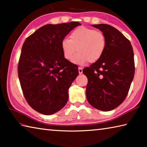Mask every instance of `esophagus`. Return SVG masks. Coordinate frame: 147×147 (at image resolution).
I'll use <instances>...</instances> for the list:
<instances>
[{"mask_svg": "<svg viewBox=\"0 0 147 147\" xmlns=\"http://www.w3.org/2000/svg\"><path fill=\"white\" fill-rule=\"evenodd\" d=\"M78 73H79V74H82V73H83V69L80 67H78Z\"/></svg>", "mask_w": 147, "mask_h": 147, "instance_id": "esophagus-1", "label": "esophagus"}]
</instances>
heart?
<instances>
[{"instance_id": "heart-1", "label": "heart", "mask_w": 147, "mask_h": 147, "mask_svg": "<svg viewBox=\"0 0 147 147\" xmlns=\"http://www.w3.org/2000/svg\"><path fill=\"white\" fill-rule=\"evenodd\" d=\"M106 47V39L102 32L85 26L74 29L70 35V39L61 41V47L64 58L74 63L84 65L88 61L94 63L102 56Z\"/></svg>"}]
</instances>
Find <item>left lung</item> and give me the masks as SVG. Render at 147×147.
<instances>
[{"mask_svg":"<svg viewBox=\"0 0 147 147\" xmlns=\"http://www.w3.org/2000/svg\"><path fill=\"white\" fill-rule=\"evenodd\" d=\"M105 35L102 56L83 73L88 82L87 100L94 108L108 111L116 108L127 96L135 73L134 52L130 41L109 24H93Z\"/></svg>","mask_w":147,"mask_h":147,"instance_id":"left-lung-1","label":"left lung"}]
</instances>
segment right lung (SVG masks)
I'll list each match as a JSON object with an SVG mask.
<instances>
[{"label": "right lung", "instance_id": "1", "mask_svg": "<svg viewBox=\"0 0 147 147\" xmlns=\"http://www.w3.org/2000/svg\"><path fill=\"white\" fill-rule=\"evenodd\" d=\"M79 22L41 26L24 41L18 76L24 98L34 110L52 115L68 100V90L78 75L76 65L64 58L61 43Z\"/></svg>", "mask_w": 147, "mask_h": 147}]
</instances>
